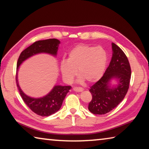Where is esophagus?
<instances>
[{
	"label": "esophagus",
	"mask_w": 149,
	"mask_h": 149,
	"mask_svg": "<svg viewBox=\"0 0 149 149\" xmlns=\"http://www.w3.org/2000/svg\"><path fill=\"white\" fill-rule=\"evenodd\" d=\"M73 90L75 92H81L84 91V89L81 87H75L73 88Z\"/></svg>",
	"instance_id": "esophagus-1"
}]
</instances>
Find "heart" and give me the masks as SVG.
<instances>
[{
	"label": "heart",
	"instance_id": "heart-1",
	"mask_svg": "<svg viewBox=\"0 0 149 149\" xmlns=\"http://www.w3.org/2000/svg\"><path fill=\"white\" fill-rule=\"evenodd\" d=\"M107 60V53L102 47L79 45L70 50L66 60H62L60 69L67 82H72L77 72L78 82L86 80L93 83L102 77Z\"/></svg>",
	"mask_w": 149,
	"mask_h": 149
}]
</instances>
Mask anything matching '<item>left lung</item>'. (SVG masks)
<instances>
[{
    "instance_id": "obj_1",
    "label": "left lung",
    "mask_w": 149,
    "mask_h": 149,
    "mask_svg": "<svg viewBox=\"0 0 149 149\" xmlns=\"http://www.w3.org/2000/svg\"><path fill=\"white\" fill-rule=\"evenodd\" d=\"M112 56L103 76L90 87L92 100L88 109L94 114L102 115L114 109L127 93L131 79V68L126 55L112 42Z\"/></svg>"
}]
</instances>
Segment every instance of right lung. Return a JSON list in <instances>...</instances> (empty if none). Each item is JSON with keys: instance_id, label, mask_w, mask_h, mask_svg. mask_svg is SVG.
<instances>
[{"instance_id": "obj_1", "label": "right lung", "mask_w": 149, "mask_h": 149, "mask_svg": "<svg viewBox=\"0 0 149 149\" xmlns=\"http://www.w3.org/2000/svg\"><path fill=\"white\" fill-rule=\"evenodd\" d=\"M60 44V41L56 39H49L35 42L22 52L17 62L16 84L20 95L27 107L35 114L41 116H49L58 111L62 107L63 100L72 87L56 85L47 95L43 97H31L25 94L19 87L17 72L22 63L35 55L44 53L56 57Z\"/></svg>"}]
</instances>
